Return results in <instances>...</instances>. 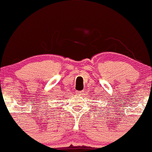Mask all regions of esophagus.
<instances>
[{"instance_id": "34e87169", "label": "esophagus", "mask_w": 152, "mask_h": 152, "mask_svg": "<svg viewBox=\"0 0 152 152\" xmlns=\"http://www.w3.org/2000/svg\"><path fill=\"white\" fill-rule=\"evenodd\" d=\"M77 93H78V94H83V91H77Z\"/></svg>"}]
</instances>
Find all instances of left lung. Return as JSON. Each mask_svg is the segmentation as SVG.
Instances as JSON below:
<instances>
[{
    "mask_svg": "<svg viewBox=\"0 0 152 152\" xmlns=\"http://www.w3.org/2000/svg\"><path fill=\"white\" fill-rule=\"evenodd\" d=\"M100 111H101V110H99V112H100Z\"/></svg>",
    "mask_w": 152,
    "mask_h": 152,
    "instance_id": "left-lung-1",
    "label": "left lung"
}]
</instances>
